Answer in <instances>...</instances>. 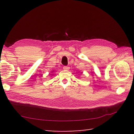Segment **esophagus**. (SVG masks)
<instances>
[{
	"mask_svg": "<svg viewBox=\"0 0 134 134\" xmlns=\"http://www.w3.org/2000/svg\"><path fill=\"white\" fill-rule=\"evenodd\" d=\"M69 69H70L69 67H68V66H64L63 67V69L64 70H69Z\"/></svg>",
	"mask_w": 134,
	"mask_h": 134,
	"instance_id": "1",
	"label": "esophagus"
}]
</instances>
